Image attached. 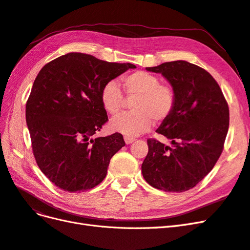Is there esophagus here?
Masks as SVG:
<instances>
[{
	"instance_id": "34e87169",
	"label": "esophagus",
	"mask_w": 250,
	"mask_h": 250,
	"mask_svg": "<svg viewBox=\"0 0 250 250\" xmlns=\"http://www.w3.org/2000/svg\"><path fill=\"white\" fill-rule=\"evenodd\" d=\"M124 141H125V143L127 144V145H129V144L134 142V139L130 138V137H124Z\"/></svg>"
}]
</instances>
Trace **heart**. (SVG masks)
I'll return each instance as SVG.
<instances>
[{"label":"heart","mask_w":250,"mask_h":250,"mask_svg":"<svg viewBox=\"0 0 250 250\" xmlns=\"http://www.w3.org/2000/svg\"><path fill=\"white\" fill-rule=\"evenodd\" d=\"M127 99L132 101L133 111L111 120L110 129L127 137H135L148 131L153 124L167 121L176 106V93L170 84L161 83L155 75L138 71L121 80ZM102 107L110 116H117L125 104V98L118 83L108 81L100 92Z\"/></svg>","instance_id":"heart-1"}]
</instances>
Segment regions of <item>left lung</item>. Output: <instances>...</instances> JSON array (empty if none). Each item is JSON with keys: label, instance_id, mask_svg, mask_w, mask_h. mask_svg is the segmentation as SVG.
I'll return each instance as SVG.
<instances>
[{"label": "left lung", "instance_id": "1", "mask_svg": "<svg viewBox=\"0 0 250 250\" xmlns=\"http://www.w3.org/2000/svg\"><path fill=\"white\" fill-rule=\"evenodd\" d=\"M161 73L176 93V106L156 132L172 146L147 140L142 164L147 183L165 192H185L201 181L220 157L229 125V109L211 75L185 60L146 67Z\"/></svg>", "mask_w": 250, "mask_h": 250}]
</instances>
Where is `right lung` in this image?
<instances>
[{
    "instance_id": "right-lung-1",
    "label": "right lung",
    "mask_w": 250,
    "mask_h": 250,
    "mask_svg": "<svg viewBox=\"0 0 250 250\" xmlns=\"http://www.w3.org/2000/svg\"><path fill=\"white\" fill-rule=\"evenodd\" d=\"M128 69L135 65L67 53L48 62L35 78L26 104L33 154L42 172L62 190L80 193L99 185L110 158L125 146L118 132L94 135L108 121L101 88Z\"/></svg>"
}]
</instances>
